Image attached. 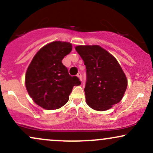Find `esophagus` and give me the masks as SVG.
Listing matches in <instances>:
<instances>
[{"label":"esophagus","mask_w":153,"mask_h":153,"mask_svg":"<svg viewBox=\"0 0 153 153\" xmlns=\"http://www.w3.org/2000/svg\"><path fill=\"white\" fill-rule=\"evenodd\" d=\"M77 77L80 79V80H82V74L81 73H78V75H77Z\"/></svg>","instance_id":"esophagus-1"}]
</instances>
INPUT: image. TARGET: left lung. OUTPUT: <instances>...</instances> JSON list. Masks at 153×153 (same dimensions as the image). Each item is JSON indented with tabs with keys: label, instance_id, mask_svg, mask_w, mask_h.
Returning <instances> with one entry per match:
<instances>
[{
	"label": "left lung",
	"instance_id": "8db88e82",
	"mask_svg": "<svg viewBox=\"0 0 153 153\" xmlns=\"http://www.w3.org/2000/svg\"><path fill=\"white\" fill-rule=\"evenodd\" d=\"M75 50L86 68L84 89L86 103L93 109L106 111L122 99L127 77L117 59L99 45H79Z\"/></svg>",
	"mask_w": 153,
	"mask_h": 153
}]
</instances>
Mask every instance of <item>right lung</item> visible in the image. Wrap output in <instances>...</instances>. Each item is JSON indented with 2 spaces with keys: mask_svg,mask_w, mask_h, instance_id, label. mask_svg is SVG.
I'll list each match as a JSON object with an SVG mask.
<instances>
[{
  "mask_svg": "<svg viewBox=\"0 0 153 153\" xmlns=\"http://www.w3.org/2000/svg\"><path fill=\"white\" fill-rule=\"evenodd\" d=\"M71 50L70 42H52L36 52L28 67L26 90L33 101L45 109H57L64 106L73 86L81 83L78 77L69 75L62 62Z\"/></svg>",
  "mask_w": 153,
  "mask_h": 153,
  "instance_id": "add662e5",
  "label": "right lung"
}]
</instances>
